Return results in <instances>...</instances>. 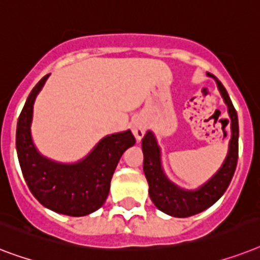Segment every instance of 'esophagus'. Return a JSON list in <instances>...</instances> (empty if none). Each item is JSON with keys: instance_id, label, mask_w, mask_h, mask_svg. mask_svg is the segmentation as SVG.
I'll return each instance as SVG.
<instances>
[{"instance_id": "34e87169", "label": "esophagus", "mask_w": 260, "mask_h": 260, "mask_svg": "<svg viewBox=\"0 0 260 260\" xmlns=\"http://www.w3.org/2000/svg\"><path fill=\"white\" fill-rule=\"evenodd\" d=\"M132 130L137 140H141L145 136V133H146V123L142 119H136L132 124Z\"/></svg>"}]
</instances>
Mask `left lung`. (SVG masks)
<instances>
[{"instance_id":"obj_1","label":"left lung","mask_w":260,"mask_h":260,"mask_svg":"<svg viewBox=\"0 0 260 260\" xmlns=\"http://www.w3.org/2000/svg\"><path fill=\"white\" fill-rule=\"evenodd\" d=\"M216 83L219 87L220 94L228 106V113L231 118V141H230L228 155L223 166L205 185L197 190L188 192L172 184L165 177L161 169L159 147L157 146L153 133L147 132L142 138L143 172L149 184V194H150L151 201L159 211L174 217H188V216L196 215L209 208L223 196V193L227 190L231 182L232 176L235 173L239 151L238 114L230 99L227 90L217 79H216Z\"/></svg>"}]
</instances>
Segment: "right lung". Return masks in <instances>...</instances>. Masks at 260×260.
<instances>
[{
    "label": "right lung",
    "mask_w": 260,
    "mask_h": 260,
    "mask_svg": "<svg viewBox=\"0 0 260 260\" xmlns=\"http://www.w3.org/2000/svg\"><path fill=\"white\" fill-rule=\"evenodd\" d=\"M49 75L30 91L17 122L16 147L22 174L32 194L57 213L84 216L103 205L120 157L136 143L130 130L105 137L90 155L74 165L52 162L37 153L30 138L33 103Z\"/></svg>",
    "instance_id": "1"
}]
</instances>
